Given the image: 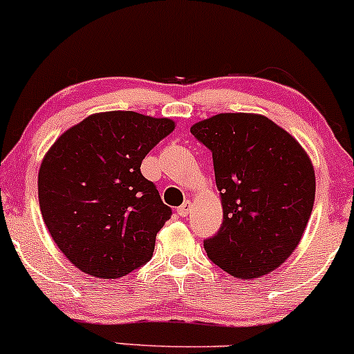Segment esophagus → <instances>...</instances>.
Segmentation results:
<instances>
[{
  "mask_svg": "<svg viewBox=\"0 0 354 354\" xmlns=\"http://www.w3.org/2000/svg\"><path fill=\"white\" fill-rule=\"evenodd\" d=\"M190 210H192V202L185 201L184 204L178 205V207H177V214H178V216H180V217H187L189 214H190Z\"/></svg>",
  "mask_w": 354,
  "mask_h": 354,
  "instance_id": "obj_1",
  "label": "esophagus"
}]
</instances>
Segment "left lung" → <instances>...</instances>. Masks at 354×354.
<instances>
[{"label": "left lung", "instance_id": "left-lung-1", "mask_svg": "<svg viewBox=\"0 0 354 354\" xmlns=\"http://www.w3.org/2000/svg\"><path fill=\"white\" fill-rule=\"evenodd\" d=\"M212 152L224 221L204 241L237 279L269 274L295 252L313 212L315 167L291 133L259 113H219L190 127Z\"/></svg>", "mask_w": 354, "mask_h": 354}]
</instances>
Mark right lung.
I'll list each match as a JSON object with an SVG mask.
<instances>
[{
    "label": "right lung",
    "mask_w": 354,
    "mask_h": 354,
    "mask_svg": "<svg viewBox=\"0 0 354 354\" xmlns=\"http://www.w3.org/2000/svg\"><path fill=\"white\" fill-rule=\"evenodd\" d=\"M174 129L170 118L125 110L93 113L45 153L38 172L43 221L82 272L117 279L152 257L172 210L140 165Z\"/></svg>",
    "instance_id": "obj_1"
}]
</instances>
